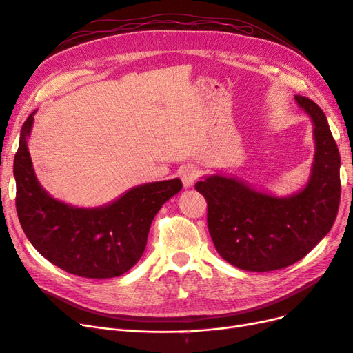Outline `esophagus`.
Listing matches in <instances>:
<instances>
[{
    "label": "esophagus",
    "mask_w": 353,
    "mask_h": 353,
    "mask_svg": "<svg viewBox=\"0 0 353 353\" xmlns=\"http://www.w3.org/2000/svg\"><path fill=\"white\" fill-rule=\"evenodd\" d=\"M200 176V169L197 166L188 165L183 170H181V179H183L184 187H193L196 181Z\"/></svg>",
    "instance_id": "34e87169"
}]
</instances>
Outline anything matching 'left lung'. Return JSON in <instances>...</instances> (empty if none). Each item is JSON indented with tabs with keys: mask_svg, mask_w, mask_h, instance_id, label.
Listing matches in <instances>:
<instances>
[{
	"mask_svg": "<svg viewBox=\"0 0 353 353\" xmlns=\"http://www.w3.org/2000/svg\"><path fill=\"white\" fill-rule=\"evenodd\" d=\"M311 116L315 160L307 185L294 196L263 194L221 175L197 181L208 203V228L218 253L244 271L266 272L301 261L331 230L340 203V154L324 112L296 95Z\"/></svg>",
	"mask_w": 353,
	"mask_h": 353,
	"instance_id": "1",
	"label": "left lung"
}]
</instances>
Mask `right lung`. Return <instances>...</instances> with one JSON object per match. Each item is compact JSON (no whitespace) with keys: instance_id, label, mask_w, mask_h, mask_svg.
I'll use <instances>...</instances> for the list:
<instances>
[{"instance_id":"1","label":"right lung","mask_w":353,"mask_h":353,"mask_svg":"<svg viewBox=\"0 0 353 353\" xmlns=\"http://www.w3.org/2000/svg\"><path fill=\"white\" fill-rule=\"evenodd\" d=\"M32 123L34 113L22 126L14 156L16 209L26 237L47 261L83 279H113L130 271L144 253L156 213L183 188L181 179L135 187L103 208L68 206L37 181L26 144Z\"/></svg>"}]
</instances>
